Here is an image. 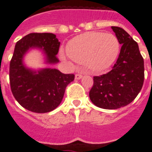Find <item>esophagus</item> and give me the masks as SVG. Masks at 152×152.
<instances>
[{"label": "esophagus", "mask_w": 152, "mask_h": 152, "mask_svg": "<svg viewBox=\"0 0 152 152\" xmlns=\"http://www.w3.org/2000/svg\"><path fill=\"white\" fill-rule=\"evenodd\" d=\"M75 78H76V80L81 79L82 78V75L80 74V73H77V74H76V76H75Z\"/></svg>", "instance_id": "obj_1"}]
</instances>
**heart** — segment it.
I'll use <instances>...</instances> for the list:
<instances>
[{
	"label": "heart",
	"instance_id": "b5f03b06",
	"mask_svg": "<svg viewBox=\"0 0 152 152\" xmlns=\"http://www.w3.org/2000/svg\"><path fill=\"white\" fill-rule=\"evenodd\" d=\"M120 49V41L114 34L89 31L73 38L66 46V53L83 63L89 72L99 73L114 63Z\"/></svg>",
	"mask_w": 152,
	"mask_h": 152
}]
</instances>
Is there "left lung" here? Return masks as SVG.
<instances>
[{
  "instance_id": "8db88e82",
  "label": "left lung",
  "mask_w": 152,
  "mask_h": 152,
  "mask_svg": "<svg viewBox=\"0 0 152 152\" xmlns=\"http://www.w3.org/2000/svg\"><path fill=\"white\" fill-rule=\"evenodd\" d=\"M122 45L116 63L109 72L94 76L89 99L97 107L117 109L127 106L137 96L144 81V60L138 45L123 28L112 27Z\"/></svg>"
}]
</instances>
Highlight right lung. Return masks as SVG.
Instances as JSON below:
<instances>
[{
  "mask_svg": "<svg viewBox=\"0 0 152 152\" xmlns=\"http://www.w3.org/2000/svg\"><path fill=\"white\" fill-rule=\"evenodd\" d=\"M59 45L53 33H30L15 45L10 63V89L18 103L28 111L45 113L54 110L62 102L67 85L74 80V74L51 68L37 72L23 63V55L31 48L42 49L48 63H58Z\"/></svg>",
  "mask_w": 152,
  "mask_h": 152,
  "instance_id": "right-lung-1",
  "label": "right lung"
}]
</instances>
